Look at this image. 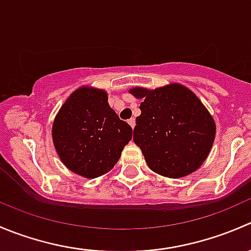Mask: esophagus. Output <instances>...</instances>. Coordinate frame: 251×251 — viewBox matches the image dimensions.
<instances>
[{"label":"esophagus","mask_w":251,"mask_h":251,"mask_svg":"<svg viewBox=\"0 0 251 251\" xmlns=\"http://www.w3.org/2000/svg\"><path fill=\"white\" fill-rule=\"evenodd\" d=\"M128 124H130V126L131 127H135V125H136V120H135V118H131L130 120H128Z\"/></svg>","instance_id":"34e87169"}]
</instances>
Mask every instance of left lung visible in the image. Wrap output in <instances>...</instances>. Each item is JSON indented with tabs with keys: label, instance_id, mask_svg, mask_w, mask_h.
I'll return each mask as SVG.
<instances>
[{
	"label": "left lung",
	"instance_id": "left-lung-1",
	"mask_svg": "<svg viewBox=\"0 0 251 251\" xmlns=\"http://www.w3.org/2000/svg\"><path fill=\"white\" fill-rule=\"evenodd\" d=\"M141 98L133 141L149 169L178 178L196 171L215 138V121L196 95L178 83L148 91L131 90Z\"/></svg>",
	"mask_w": 251,
	"mask_h": 251
}]
</instances>
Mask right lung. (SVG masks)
<instances>
[{
	"label": "right lung",
	"instance_id": "obj_1",
	"mask_svg": "<svg viewBox=\"0 0 251 251\" xmlns=\"http://www.w3.org/2000/svg\"><path fill=\"white\" fill-rule=\"evenodd\" d=\"M53 143L64 165L87 178L107 174L132 138V127L108 104L104 91L80 88L60 108Z\"/></svg>",
	"mask_w": 251,
	"mask_h": 251
}]
</instances>
